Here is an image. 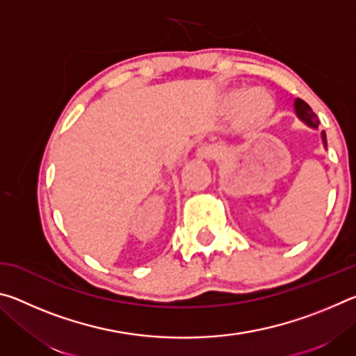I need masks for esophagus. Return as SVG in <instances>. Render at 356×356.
Returning a JSON list of instances; mask_svg holds the SVG:
<instances>
[{
  "instance_id": "34e87169",
  "label": "esophagus",
  "mask_w": 356,
  "mask_h": 356,
  "mask_svg": "<svg viewBox=\"0 0 356 356\" xmlns=\"http://www.w3.org/2000/svg\"><path fill=\"white\" fill-rule=\"evenodd\" d=\"M196 155L200 156V159H204V160H212V159H216V156H218V149L212 146V144H204V146L197 147Z\"/></svg>"
}]
</instances>
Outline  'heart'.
Masks as SVG:
<instances>
[{
    "instance_id": "obj_1",
    "label": "heart",
    "mask_w": 356,
    "mask_h": 356,
    "mask_svg": "<svg viewBox=\"0 0 356 356\" xmlns=\"http://www.w3.org/2000/svg\"><path fill=\"white\" fill-rule=\"evenodd\" d=\"M272 111H273L272 99H270L265 92L257 91V89L242 95V99H240L237 105V113H238L240 120L248 125H256V124L264 122Z\"/></svg>"
}]
</instances>
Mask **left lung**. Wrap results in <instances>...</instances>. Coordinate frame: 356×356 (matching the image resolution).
I'll return each mask as SVG.
<instances>
[{
  "label": "left lung",
  "mask_w": 356,
  "mask_h": 356,
  "mask_svg": "<svg viewBox=\"0 0 356 356\" xmlns=\"http://www.w3.org/2000/svg\"><path fill=\"white\" fill-rule=\"evenodd\" d=\"M293 108H295V114H297L298 119L303 120L306 125H309V127H312V129L318 127V124L321 122H318L316 113L311 110V106L306 104L305 100L295 99ZM322 141H323V146L327 147V135H325V131H322Z\"/></svg>",
  "instance_id": "8db88e82"
}]
</instances>
